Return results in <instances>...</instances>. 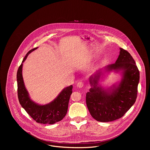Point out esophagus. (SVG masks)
<instances>
[{
    "mask_svg": "<svg viewBox=\"0 0 150 150\" xmlns=\"http://www.w3.org/2000/svg\"><path fill=\"white\" fill-rule=\"evenodd\" d=\"M84 86V83L82 81H79L77 84V86L78 88H82Z\"/></svg>",
    "mask_w": 150,
    "mask_h": 150,
    "instance_id": "esophagus-1",
    "label": "esophagus"
}]
</instances>
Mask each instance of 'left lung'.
Returning <instances> with one entry per match:
<instances>
[{
  "instance_id": "left-lung-1",
  "label": "left lung",
  "mask_w": 150,
  "mask_h": 150,
  "mask_svg": "<svg viewBox=\"0 0 150 150\" xmlns=\"http://www.w3.org/2000/svg\"><path fill=\"white\" fill-rule=\"evenodd\" d=\"M113 64L98 70L89 79L91 88L86 94V103L91 116L99 122H110L121 118L136 102L140 73L128 52L120 48ZM120 72V81L105 88L100 84L105 74Z\"/></svg>"
}]
</instances>
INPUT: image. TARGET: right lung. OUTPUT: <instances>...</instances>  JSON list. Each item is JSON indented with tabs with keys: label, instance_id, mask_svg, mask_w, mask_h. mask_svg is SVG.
I'll return each mask as SVG.
<instances>
[{
	"label": "right lung",
	"instance_id": "obj_1",
	"mask_svg": "<svg viewBox=\"0 0 150 150\" xmlns=\"http://www.w3.org/2000/svg\"><path fill=\"white\" fill-rule=\"evenodd\" d=\"M38 48L30 50L26 54L18 69L17 73L18 98L22 107L37 122L54 124L61 121L67 113L73 86L71 85L64 88L54 100L45 105L38 104L30 99L22 77V66L28 55Z\"/></svg>",
	"mask_w": 150,
	"mask_h": 150
}]
</instances>
